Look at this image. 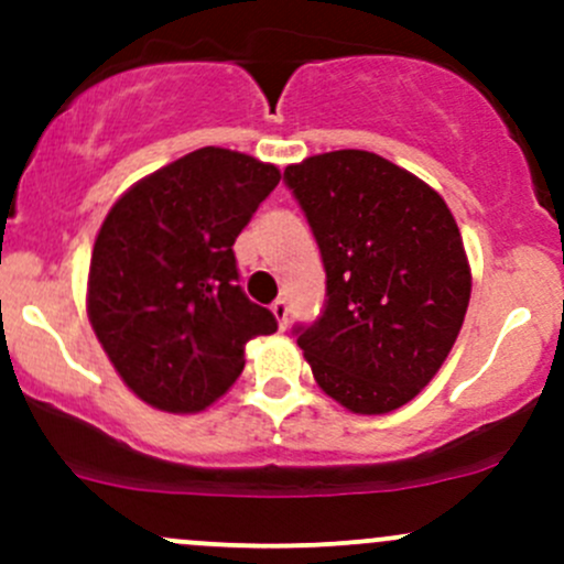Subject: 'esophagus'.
<instances>
[{
    "label": "esophagus",
    "mask_w": 564,
    "mask_h": 564,
    "mask_svg": "<svg viewBox=\"0 0 564 564\" xmlns=\"http://www.w3.org/2000/svg\"><path fill=\"white\" fill-rule=\"evenodd\" d=\"M272 316H275V322H278V327H286V322H289V303L283 297H278L275 303H272Z\"/></svg>",
    "instance_id": "1"
}]
</instances>
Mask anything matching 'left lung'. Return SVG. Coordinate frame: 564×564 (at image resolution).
<instances>
[{
  "label": "left lung",
  "mask_w": 564,
  "mask_h": 564,
  "mask_svg": "<svg viewBox=\"0 0 564 564\" xmlns=\"http://www.w3.org/2000/svg\"><path fill=\"white\" fill-rule=\"evenodd\" d=\"M327 272L314 324H297L318 388L355 414L412 401L451 355L471 275L445 198L362 150L286 166Z\"/></svg>",
  "instance_id": "left-lung-1"
}]
</instances>
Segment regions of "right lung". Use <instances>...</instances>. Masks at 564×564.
I'll return each instance as SVG.
<instances>
[{
    "label": "right lung",
    "mask_w": 564,
    "mask_h": 564,
    "mask_svg": "<svg viewBox=\"0 0 564 564\" xmlns=\"http://www.w3.org/2000/svg\"><path fill=\"white\" fill-rule=\"evenodd\" d=\"M281 172L202 147L135 182L106 215L87 311L122 382L174 414L207 409L246 368V344L278 329L240 286L235 240Z\"/></svg>",
    "instance_id": "obj_1"
}]
</instances>
